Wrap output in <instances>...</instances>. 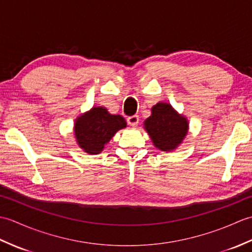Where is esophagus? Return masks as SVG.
Returning a JSON list of instances; mask_svg holds the SVG:
<instances>
[{"label":"esophagus","instance_id":"34e87169","mask_svg":"<svg viewBox=\"0 0 252 252\" xmlns=\"http://www.w3.org/2000/svg\"><path fill=\"white\" fill-rule=\"evenodd\" d=\"M138 120H140V118H138L137 115H133V116L127 117V119H126L127 123H129V125L132 126H136L138 123Z\"/></svg>","mask_w":252,"mask_h":252}]
</instances>
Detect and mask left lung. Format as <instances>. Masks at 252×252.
Here are the masks:
<instances>
[{"mask_svg":"<svg viewBox=\"0 0 252 252\" xmlns=\"http://www.w3.org/2000/svg\"><path fill=\"white\" fill-rule=\"evenodd\" d=\"M145 129L154 145L163 152L173 151L187 134L189 123L167 103H158L145 120Z\"/></svg>","mask_w":252,"mask_h":252,"instance_id":"8db88e82","label":"left lung"}]
</instances>
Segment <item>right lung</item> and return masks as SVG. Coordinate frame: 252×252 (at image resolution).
<instances>
[{
	"mask_svg": "<svg viewBox=\"0 0 252 252\" xmlns=\"http://www.w3.org/2000/svg\"><path fill=\"white\" fill-rule=\"evenodd\" d=\"M126 126V122L122 116L110 115L104 107H94L76 120L74 134L84 152L96 155L103 151L105 144L117 131Z\"/></svg>",
	"mask_w": 252,
	"mask_h": 252,
	"instance_id": "right-lung-1",
	"label": "right lung"
}]
</instances>
